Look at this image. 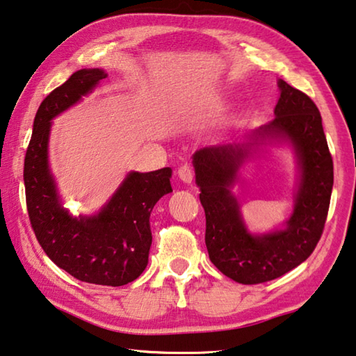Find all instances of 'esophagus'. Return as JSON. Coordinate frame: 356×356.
<instances>
[{"label":"esophagus","instance_id":"esophagus-1","mask_svg":"<svg viewBox=\"0 0 356 356\" xmlns=\"http://www.w3.org/2000/svg\"><path fill=\"white\" fill-rule=\"evenodd\" d=\"M177 176L179 179L182 180L185 184H191L193 179H194V172H193V166L191 165H182L177 171Z\"/></svg>","mask_w":356,"mask_h":356}]
</instances>
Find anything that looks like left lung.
<instances>
[{"mask_svg": "<svg viewBox=\"0 0 356 356\" xmlns=\"http://www.w3.org/2000/svg\"><path fill=\"white\" fill-rule=\"evenodd\" d=\"M281 97L275 118L247 136L256 145L264 138L289 142L299 166L295 208L284 229L256 236L248 233L232 186L248 156L245 143L208 146L194 152L193 165L199 199L205 210V243L210 261L239 284H262L293 270L313 253L321 239L333 186V160L323 118L307 94L277 81Z\"/></svg>", "mask_w": 356, "mask_h": 356, "instance_id": "obj_1", "label": "left lung"}]
</instances>
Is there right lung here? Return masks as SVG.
Here are the masks:
<instances>
[{
	"label": "right lung",
	"mask_w": 356,
	"mask_h": 356,
	"mask_svg": "<svg viewBox=\"0 0 356 356\" xmlns=\"http://www.w3.org/2000/svg\"><path fill=\"white\" fill-rule=\"evenodd\" d=\"M106 75L103 69H80L41 102L24 157V186L32 229L51 261L79 281L120 287L148 266L149 216L157 200L172 191L171 168L132 171L99 214L72 218L61 205L47 162L52 118Z\"/></svg>",
	"instance_id": "obj_1"
}]
</instances>
